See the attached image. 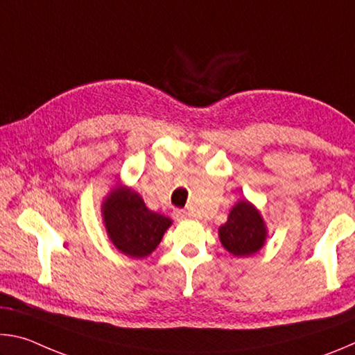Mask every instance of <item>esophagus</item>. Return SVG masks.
I'll list each match as a JSON object with an SVG mask.
<instances>
[{"mask_svg": "<svg viewBox=\"0 0 355 355\" xmlns=\"http://www.w3.org/2000/svg\"><path fill=\"white\" fill-rule=\"evenodd\" d=\"M173 218H175L177 220L188 219L189 218V213L186 211V209H175V211H173Z\"/></svg>", "mask_w": 355, "mask_h": 355, "instance_id": "34e87169", "label": "esophagus"}]
</instances>
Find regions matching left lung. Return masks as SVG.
<instances>
[{"mask_svg": "<svg viewBox=\"0 0 355 355\" xmlns=\"http://www.w3.org/2000/svg\"><path fill=\"white\" fill-rule=\"evenodd\" d=\"M224 248L236 257L252 255L260 250L266 239V228L260 213L249 202H238L219 228Z\"/></svg>", "mask_w": 355, "mask_h": 355, "instance_id": "obj_1", "label": "left lung"}]
</instances>
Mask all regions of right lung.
<instances>
[{
    "label": "right lung",
    "mask_w": 355,
    "mask_h": 355,
    "mask_svg": "<svg viewBox=\"0 0 355 355\" xmlns=\"http://www.w3.org/2000/svg\"><path fill=\"white\" fill-rule=\"evenodd\" d=\"M107 235L125 255L144 258L152 254L172 222L166 216L150 211L131 189H114L103 203Z\"/></svg>",
    "instance_id": "obj_1"
}]
</instances>
